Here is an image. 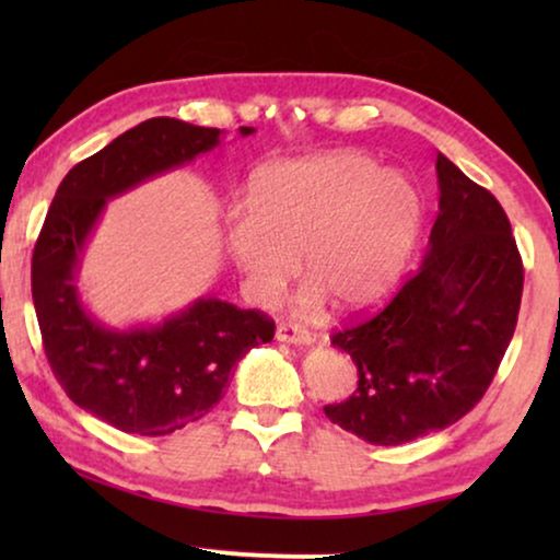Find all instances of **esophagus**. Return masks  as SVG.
<instances>
[{"mask_svg": "<svg viewBox=\"0 0 560 560\" xmlns=\"http://www.w3.org/2000/svg\"><path fill=\"white\" fill-rule=\"evenodd\" d=\"M275 339L298 343V347H305V343L313 341V334L305 331L298 324H278V331H275Z\"/></svg>", "mask_w": 560, "mask_h": 560, "instance_id": "34e87169", "label": "esophagus"}]
</instances>
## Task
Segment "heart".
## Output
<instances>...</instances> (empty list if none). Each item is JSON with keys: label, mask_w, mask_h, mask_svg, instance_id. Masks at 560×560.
<instances>
[{"label": "heart", "mask_w": 560, "mask_h": 560, "mask_svg": "<svg viewBox=\"0 0 560 560\" xmlns=\"http://www.w3.org/2000/svg\"><path fill=\"white\" fill-rule=\"evenodd\" d=\"M420 221V194L402 173L336 150L262 167L249 213L226 221V249L259 303L278 298L303 255L313 282L298 308L316 313L331 295L343 311H364L400 282Z\"/></svg>", "instance_id": "b5f03b06"}]
</instances>
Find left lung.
Returning a JSON list of instances; mask_svg holds the SVG:
<instances>
[{"mask_svg":"<svg viewBox=\"0 0 560 560\" xmlns=\"http://www.w3.org/2000/svg\"><path fill=\"white\" fill-rule=\"evenodd\" d=\"M439 217L423 265L370 318L331 336L357 364L331 423L374 446H400L464 418L492 385L523 298L510 219L446 155L435 160Z\"/></svg>","mask_w":560,"mask_h":560,"instance_id":"left-lung-1","label":"left lung"}]
</instances>
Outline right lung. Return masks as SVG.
<instances>
[{
	"label": "right lung",
	"mask_w": 560,
	"mask_h": 560,
	"mask_svg": "<svg viewBox=\"0 0 560 560\" xmlns=\"http://www.w3.org/2000/svg\"><path fill=\"white\" fill-rule=\"evenodd\" d=\"M219 135L171 117L127 129L68 171L35 242L33 303L50 370L79 408L125 433L167 435L203 418L236 362L275 336L262 311L219 298H198L158 326L117 331L96 324L75 290L83 244L106 201L213 150Z\"/></svg>",
	"instance_id": "1"
}]
</instances>
